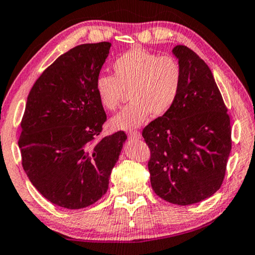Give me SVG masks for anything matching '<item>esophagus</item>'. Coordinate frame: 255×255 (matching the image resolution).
I'll return each instance as SVG.
<instances>
[{
	"label": "esophagus",
	"mask_w": 255,
	"mask_h": 255,
	"mask_svg": "<svg viewBox=\"0 0 255 255\" xmlns=\"http://www.w3.org/2000/svg\"><path fill=\"white\" fill-rule=\"evenodd\" d=\"M128 136H129V138H132V139H139L142 137L141 132L139 131H129Z\"/></svg>",
	"instance_id": "obj_1"
}]
</instances>
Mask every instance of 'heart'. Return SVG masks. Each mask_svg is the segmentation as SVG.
Returning a JSON list of instances; mask_svg holds the SVG:
<instances>
[{"label":"heart","instance_id":"1","mask_svg":"<svg viewBox=\"0 0 255 255\" xmlns=\"http://www.w3.org/2000/svg\"><path fill=\"white\" fill-rule=\"evenodd\" d=\"M114 75L100 74L95 89L104 109L116 111L128 91L130 104L111 119L117 130H130L163 116L174 105L182 82L180 64L172 56H160L135 47L113 62Z\"/></svg>","mask_w":255,"mask_h":255}]
</instances>
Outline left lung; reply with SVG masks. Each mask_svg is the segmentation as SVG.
<instances>
[{
	"mask_svg": "<svg viewBox=\"0 0 255 255\" xmlns=\"http://www.w3.org/2000/svg\"><path fill=\"white\" fill-rule=\"evenodd\" d=\"M172 53L182 70L178 98L142 136L151 151L153 192L170 203L189 206L220 189L231 151V126L207 63L184 45Z\"/></svg>",
	"mask_w": 255,
	"mask_h": 255,
	"instance_id": "left-lung-1",
	"label": "left lung"
}]
</instances>
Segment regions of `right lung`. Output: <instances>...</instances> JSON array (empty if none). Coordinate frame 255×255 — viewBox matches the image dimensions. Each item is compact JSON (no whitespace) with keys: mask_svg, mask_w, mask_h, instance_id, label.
Listing matches in <instances>:
<instances>
[{"mask_svg":"<svg viewBox=\"0 0 255 255\" xmlns=\"http://www.w3.org/2000/svg\"><path fill=\"white\" fill-rule=\"evenodd\" d=\"M111 46L84 44L64 53L27 96L21 164L31 184L55 206L82 209L102 198L127 139L125 131L98 139L106 114L95 83Z\"/></svg>","mask_w":255,"mask_h":255,"instance_id":"obj_1","label":"right lung"}]
</instances>
